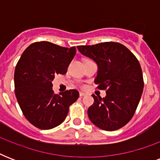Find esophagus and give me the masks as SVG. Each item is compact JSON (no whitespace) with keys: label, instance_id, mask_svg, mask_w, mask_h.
I'll return each instance as SVG.
<instances>
[{"label":"esophagus","instance_id":"obj_1","mask_svg":"<svg viewBox=\"0 0 160 160\" xmlns=\"http://www.w3.org/2000/svg\"><path fill=\"white\" fill-rule=\"evenodd\" d=\"M85 95H86L85 93H84V92H80V97H83V96H85Z\"/></svg>","mask_w":160,"mask_h":160}]
</instances>
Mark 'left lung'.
I'll return each mask as SVG.
<instances>
[{
  "instance_id": "8db88e82",
  "label": "left lung",
  "mask_w": 160,
  "mask_h": 160,
  "mask_svg": "<svg viewBox=\"0 0 160 160\" xmlns=\"http://www.w3.org/2000/svg\"><path fill=\"white\" fill-rule=\"evenodd\" d=\"M82 55L97 63L95 83L106 90V96L93 95L94 104L88 109L93 124L106 131L124 127L134 116L144 88L141 66L135 55L118 42L79 46Z\"/></svg>"
}]
</instances>
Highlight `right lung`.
<instances>
[{
    "label": "right lung",
    "mask_w": 160,
    "mask_h": 160,
    "mask_svg": "<svg viewBox=\"0 0 160 160\" xmlns=\"http://www.w3.org/2000/svg\"><path fill=\"white\" fill-rule=\"evenodd\" d=\"M76 53L75 46L65 48L48 41H38L26 49L16 64L15 94L24 116L34 126L50 129L60 125L69 107L79 98L76 90L55 95L52 81L65 75Z\"/></svg>",
    "instance_id": "1"
}]
</instances>
